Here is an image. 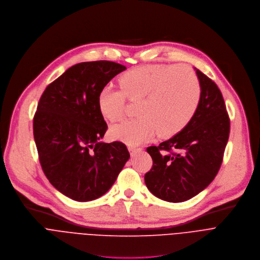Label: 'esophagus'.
<instances>
[{
    "instance_id": "obj_1",
    "label": "esophagus",
    "mask_w": 260,
    "mask_h": 260,
    "mask_svg": "<svg viewBox=\"0 0 260 260\" xmlns=\"http://www.w3.org/2000/svg\"><path fill=\"white\" fill-rule=\"evenodd\" d=\"M128 149H129V152H130V154L132 155V157H134V155H136L139 151H141L142 150V147H134V146H129L128 147Z\"/></svg>"
}]
</instances>
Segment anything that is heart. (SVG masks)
Here are the masks:
<instances>
[{
    "label": "heart",
    "instance_id": "obj_1",
    "mask_svg": "<svg viewBox=\"0 0 260 260\" xmlns=\"http://www.w3.org/2000/svg\"><path fill=\"white\" fill-rule=\"evenodd\" d=\"M120 88L107 86L98 94L101 115L114 122L125 113L127 98L138 101L135 118L112 126V138L135 146L158 130L170 137L183 130L194 116L201 99V84L184 66H149L132 70L120 79Z\"/></svg>",
    "mask_w": 260,
    "mask_h": 260
}]
</instances>
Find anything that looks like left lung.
I'll return each instance as SVG.
<instances>
[{"label":"left lung","instance_id":"8db88e82","mask_svg":"<svg viewBox=\"0 0 260 260\" xmlns=\"http://www.w3.org/2000/svg\"><path fill=\"white\" fill-rule=\"evenodd\" d=\"M201 84V99L187 126L175 136L148 146L152 167L144 181L149 191L161 200L179 203L208 186L222 163L230 136V118L217 85L196 69Z\"/></svg>","mask_w":260,"mask_h":260}]
</instances>
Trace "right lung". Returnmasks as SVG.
I'll list each match as a JSON object with an SVG mask.
<instances>
[{"mask_svg": "<svg viewBox=\"0 0 260 260\" xmlns=\"http://www.w3.org/2000/svg\"><path fill=\"white\" fill-rule=\"evenodd\" d=\"M126 67L108 60L81 62L47 86L34 117L42 169L57 190L87 202L105 194L130 154L120 141L101 142L108 125L97 98Z\"/></svg>", "mask_w": 260, "mask_h": 260, "instance_id": "1", "label": "right lung"}]
</instances>
